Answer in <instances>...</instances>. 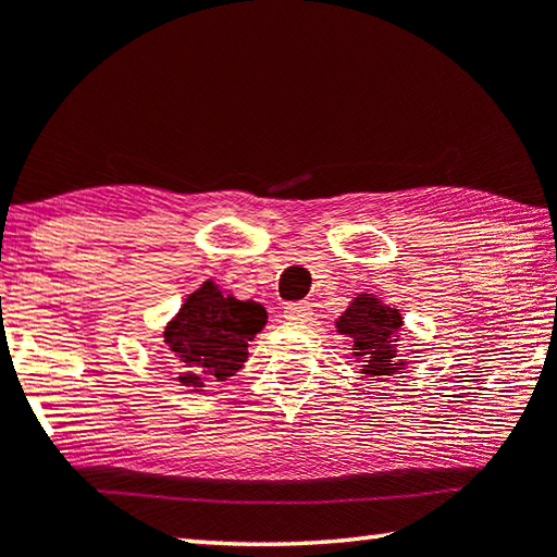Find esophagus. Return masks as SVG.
Wrapping results in <instances>:
<instances>
[{"label":"esophagus","instance_id":"esophagus-1","mask_svg":"<svg viewBox=\"0 0 557 557\" xmlns=\"http://www.w3.org/2000/svg\"><path fill=\"white\" fill-rule=\"evenodd\" d=\"M311 307L305 305V301H292V305L285 307V319L292 323H305L311 321Z\"/></svg>","mask_w":557,"mask_h":557}]
</instances>
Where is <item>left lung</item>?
Listing matches in <instances>:
<instances>
[{"instance_id":"8db88e82","label":"left lung","mask_w":557,"mask_h":557,"mask_svg":"<svg viewBox=\"0 0 557 557\" xmlns=\"http://www.w3.org/2000/svg\"><path fill=\"white\" fill-rule=\"evenodd\" d=\"M399 329V309L382 305L372 295H358L336 321V331L350 341L352 356L362 362V375L375 380L404 370L397 350Z\"/></svg>"}]
</instances>
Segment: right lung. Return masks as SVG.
I'll list each match as a JSON object with an SVG mask.
<instances>
[{"label": "right lung", "instance_id": "right-lung-1", "mask_svg": "<svg viewBox=\"0 0 557 557\" xmlns=\"http://www.w3.org/2000/svg\"><path fill=\"white\" fill-rule=\"evenodd\" d=\"M265 321L262 305L224 295L211 280L191 292L163 333L175 352L182 387L201 392L207 382L234 377L248 360V343Z\"/></svg>", "mask_w": 557, "mask_h": 557}]
</instances>
